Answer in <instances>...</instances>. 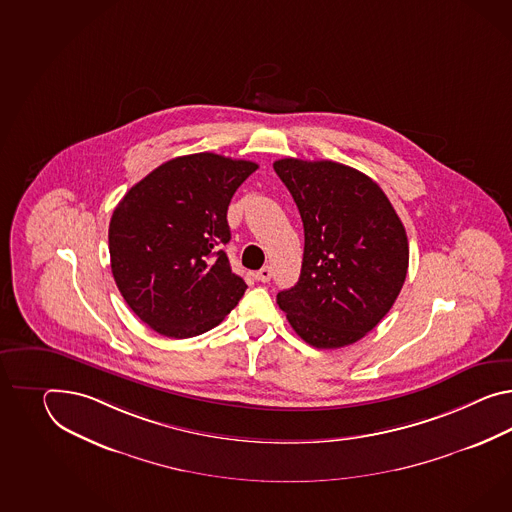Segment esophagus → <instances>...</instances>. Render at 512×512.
Instances as JSON below:
<instances>
[{"instance_id":"34e87169","label":"esophagus","mask_w":512,"mask_h":512,"mask_svg":"<svg viewBox=\"0 0 512 512\" xmlns=\"http://www.w3.org/2000/svg\"><path fill=\"white\" fill-rule=\"evenodd\" d=\"M272 275H274V272H272V268H270V266H264V268H261V270L257 272V275H255V277H257V279H259L261 283H268V281L272 279Z\"/></svg>"}]
</instances>
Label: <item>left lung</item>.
<instances>
[{
    "label": "left lung",
    "instance_id": "obj_1",
    "mask_svg": "<svg viewBox=\"0 0 512 512\" xmlns=\"http://www.w3.org/2000/svg\"><path fill=\"white\" fill-rule=\"evenodd\" d=\"M274 170L305 231L300 279L277 303L307 344L349 346L398 298L409 268L405 227L381 187L346 164L287 157Z\"/></svg>",
    "mask_w": 512,
    "mask_h": 512
}]
</instances>
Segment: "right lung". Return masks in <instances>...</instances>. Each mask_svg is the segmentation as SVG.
Listing matches in <instances>:
<instances>
[{
	"label": "right lung",
	"instance_id": "1",
	"mask_svg": "<svg viewBox=\"0 0 512 512\" xmlns=\"http://www.w3.org/2000/svg\"><path fill=\"white\" fill-rule=\"evenodd\" d=\"M259 164L216 153L175 157L129 188L109 224L125 303L159 335L190 338L220 324L248 285L222 250L227 207Z\"/></svg>",
	"mask_w": 512,
	"mask_h": 512
}]
</instances>
